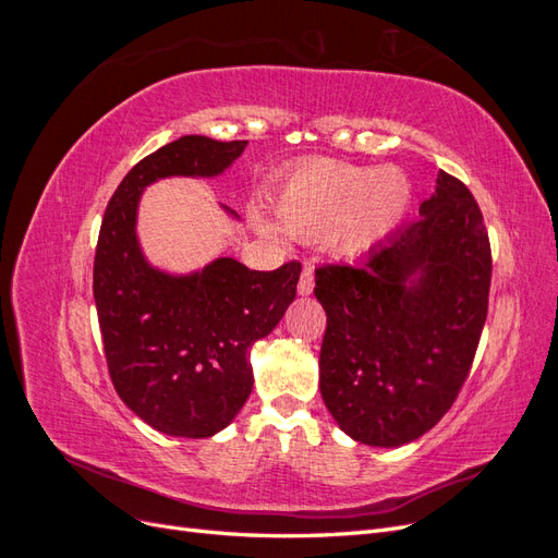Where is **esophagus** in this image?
<instances>
[{"label":"esophagus","instance_id":"obj_1","mask_svg":"<svg viewBox=\"0 0 558 558\" xmlns=\"http://www.w3.org/2000/svg\"><path fill=\"white\" fill-rule=\"evenodd\" d=\"M312 291H314V267L307 263L305 267H302V275H300V281H298V293L310 295Z\"/></svg>","mask_w":558,"mask_h":558}]
</instances>
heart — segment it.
Here are the masks:
<instances>
[{
    "mask_svg": "<svg viewBox=\"0 0 558 558\" xmlns=\"http://www.w3.org/2000/svg\"><path fill=\"white\" fill-rule=\"evenodd\" d=\"M410 183L393 167L369 170L347 162L302 165L275 199L279 226L300 240L328 238L353 258L381 244L402 221Z\"/></svg>",
    "mask_w": 558,
    "mask_h": 558,
    "instance_id": "obj_1",
    "label": "heart"
}]
</instances>
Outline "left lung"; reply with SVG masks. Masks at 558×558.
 I'll return each instance as SVG.
<instances>
[{
  "label": "left lung",
  "mask_w": 558,
  "mask_h": 558,
  "mask_svg": "<svg viewBox=\"0 0 558 558\" xmlns=\"http://www.w3.org/2000/svg\"><path fill=\"white\" fill-rule=\"evenodd\" d=\"M418 216L359 267L316 269L320 396L369 447L408 445L449 412L486 320L492 244L468 185L440 172Z\"/></svg>",
  "instance_id": "1"
}]
</instances>
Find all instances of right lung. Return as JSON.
<instances>
[{"label":"right lung","instance_id":"add662e5","mask_svg":"<svg viewBox=\"0 0 558 558\" xmlns=\"http://www.w3.org/2000/svg\"><path fill=\"white\" fill-rule=\"evenodd\" d=\"M244 148L202 134L165 144L125 174L99 228L93 293L109 375L128 408L165 435L211 437L238 416L253 388L248 349L295 300L298 260L258 272L216 258L193 275H167L142 253L137 207L146 185L218 177Z\"/></svg>","mask_w":558,"mask_h":558}]
</instances>
